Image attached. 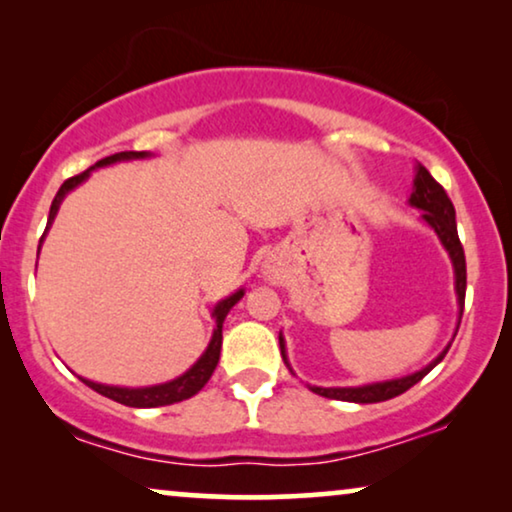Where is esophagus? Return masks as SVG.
<instances>
[{
    "label": "esophagus",
    "instance_id": "esophagus-1",
    "mask_svg": "<svg viewBox=\"0 0 512 512\" xmlns=\"http://www.w3.org/2000/svg\"><path fill=\"white\" fill-rule=\"evenodd\" d=\"M263 272H265V277H277V275H279L277 263H275V261H265V265H263Z\"/></svg>",
    "mask_w": 512,
    "mask_h": 512
}]
</instances>
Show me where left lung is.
I'll list each match as a JSON object with an SVG mask.
<instances>
[{
    "mask_svg": "<svg viewBox=\"0 0 512 512\" xmlns=\"http://www.w3.org/2000/svg\"><path fill=\"white\" fill-rule=\"evenodd\" d=\"M408 205L422 209L424 212L422 221L433 230V233L438 235L440 244H443L447 256H450L452 268H454V291H457V303H459V321H461V314H464V298H466V256H464V247H461L459 235H457V214H454V205H452V200L447 198L445 188L431 177L429 170H426L424 165H417L415 184H412ZM459 321H457V331H459ZM450 345L452 342H447V347L429 363V366H424L422 370H415V373H410V375L396 377V380L370 382V384H361V387H314V384H307V387H310L314 394H319L324 398H335V401H349V403L389 401V398L401 396L403 391L415 387V384L422 380L424 375H429L431 370L445 359ZM279 349H282V359L286 363V368L293 373L289 356H286V342L282 338V333H279Z\"/></svg>",
    "mask_w": 512,
    "mask_h": 512,
    "instance_id": "left-lung-1",
    "label": "left lung"
}]
</instances>
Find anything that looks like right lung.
Returning <instances> with one entry per match:
<instances>
[{"label":"right lung","instance_id":"obj_1","mask_svg":"<svg viewBox=\"0 0 512 512\" xmlns=\"http://www.w3.org/2000/svg\"><path fill=\"white\" fill-rule=\"evenodd\" d=\"M151 153L149 151H121V153H114V156H107L102 160H97L93 167H88L86 172L76 174V177L67 179L65 184L60 186L58 195L53 198V205H51V212H48V223H46V233L48 228L53 226L55 221V214H58V209L62 205V200L67 198L69 191H74L76 186H81L83 181L90 177V172L97 170V167H107V165H116V163H125V160H142V158H149ZM44 233V237H46ZM44 237L39 240V249H41V242H44ZM244 296V289H237L235 293H230L228 298L219 300V303L214 305L212 310V317L216 321L214 326V333H212V340H209V345L205 352L198 361L193 363L191 368L186 370L184 375L174 377L170 382H163V384H153V387H114V384H100V382H93V380H86V377H81V382H86L90 389H95L97 394L111 398V401L116 403H123V405H130V408H160V405H172V403H179V401H186V398H191L198 394V391L205 387L209 377H212L216 363H219V356H221V340H223V321H226L228 312L233 310L235 303H240Z\"/></svg>","mask_w":512,"mask_h":512}]
</instances>
